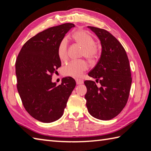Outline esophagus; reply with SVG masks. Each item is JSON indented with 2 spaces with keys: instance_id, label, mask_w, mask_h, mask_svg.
<instances>
[{
  "instance_id": "obj_1",
  "label": "esophagus",
  "mask_w": 151,
  "mask_h": 151,
  "mask_svg": "<svg viewBox=\"0 0 151 151\" xmlns=\"http://www.w3.org/2000/svg\"><path fill=\"white\" fill-rule=\"evenodd\" d=\"M76 81L77 85H80V84L83 83V80L80 79H76Z\"/></svg>"
}]
</instances>
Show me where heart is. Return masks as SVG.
Listing matches in <instances>:
<instances>
[{
    "label": "heart",
    "instance_id": "b5f03b06",
    "mask_svg": "<svg viewBox=\"0 0 151 151\" xmlns=\"http://www.w3.org/2000/svg\"><path fill=\"white\" fill-rule=\"evenodd\" d=\"M73 38L77 44L83 47V56H85L91 61L94 60L97 56L98 50L96 46L94 44V40L91 36L84 30H79L73 34ZM58 55L61 61L67 59L68 41L66 38H64L60 43L58 48ZM87 68L88 64L84 61H72L63 68V73L64 76L68 77L79 78Z\"/></svg>",
    "mask_w": 151,
    "mask_h": 151
}]
</instances>
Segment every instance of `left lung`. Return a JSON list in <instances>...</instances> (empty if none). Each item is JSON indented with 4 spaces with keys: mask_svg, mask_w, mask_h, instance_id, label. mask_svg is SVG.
Returning <instances> with one entry per match:
<instances>
[{
    "mask_svg": "<svg viewBox=\"0 0 151 151\" xmlns=\"http://www.w3.org/2000/svg\"><path fill=\"white\" fill-rule=\"evenodd\" d=\"M100 40V58L88 76L100 83L85 81V98L88 113L93 117L107 121L117 116L125 107L130 94L132 78L126 51L111 34L104 29L87 27Z\"/></svg>",
    "mask_w": 151,
    "mask_h": 151,
    "instance_id": "8db88e82",
    "label": "left lung"
}]
</instances>
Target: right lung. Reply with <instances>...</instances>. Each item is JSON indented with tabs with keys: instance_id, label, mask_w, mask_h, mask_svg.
I'll list each match as a JSON object with an SVG mask.
<instances>
[{
	"instance_id": "add662e5",
	"label": "right lung",
	"mask_w": 151,
	"mask_h": 151,
	"mask_svg": "<svg viewBox=\"0 0 151 151\" xmlns=\"http://www.w3.org/2000/svg\"><path fill=\"white\" fill-rule=\"evenodd\" d=\"M75 25L64 23L39 32L21 48L15 62L18 93L26 111L33 118L49 123L63 116L76 87L71 77L57 85L52 75L60 67L58 48L66 34Z\"/></svg>"
}]
</instances>
